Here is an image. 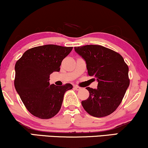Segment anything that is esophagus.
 Listing matches in <instances>:
<instances>
[{"instance_id":"34e87169","label":"esophagus","mask_w":148,"mask_h":148,"mask_svg":"<svg viewBox=\"0 0 148 148\" xmlns=\"http://www.w3.org/2000/svg\"><path fill=\"white\" fill-rule=\"evenodd\" d=\"M74 88L76 90H81V87L78 86H74Z\"/></svg>"}]
</instances>
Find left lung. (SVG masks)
Listing matches in <instances>:
<instances>
[{
	"mask_svg": "<svg viewBox=\"0 0 148 148\" xmlns=\"http://www.w3.org/2000/svg\"><path fill=\"white\" fill-rule=\"evenodd\" d=\"M74 49L86 61L88 75L98 82L97 88H86L89 97L82 101L83 108L95 117L112 114L120 105L130 84L128 66L123 57L100 45H85Z\"/></svg>",
	"mask_w": 148,
	"mask_h": 148,
	"instance_id": "1",
	"label": "left lung"
}]
</instances>
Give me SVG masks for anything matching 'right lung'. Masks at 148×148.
Instances as JSON below:
<instances>
[{"label": "right lung", "mask_w": 148, "mask_h": 148, "mask_svg": "<svg viewBox=\"0 0 148 148\" xmlns=\"http://www.w3.org/2000/svg\"><path fill=\"white\" fill-rule=\"evenodd\" d=\"M73 47L55 45L26 51L15 65L14 86L29 112L40 119H50L59 112L64 95L73 88L71 84L50 85L49 76L60 70L62 62Z\"/></svg>", "instance_id": "1"}]
</instances>
